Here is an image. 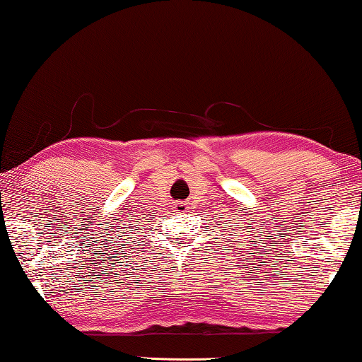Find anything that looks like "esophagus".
<instances>
[{"instance_id":"1","label":"esophagus","mask_w":362,"mask_h":362,"mask_svg":"<svg viewBox=\"0 0 362 362\" xmlns=\"http://www.w3.org/2000/svg\"><path fill=\"white\" fill-rule=\"evenodd\" d=\"M187 207H188V204H187V203H177V204H175V211H182V212H185V211H187Z\"/></svg>"}]
</instances>
